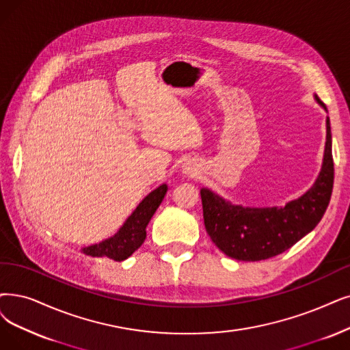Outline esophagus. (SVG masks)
<instances>
[{
    "label": "esophagus",
    "mask_w": 350,
    "mask_h": 350,
    "mask_svg": "<svg viewBox=\"0 0 350 350\" xmlns=\"http://www.w3.org/2000/svg\"><path fill=\"white\" fill-rule=\"evenodd\" d=\"M184 174L188 175V176H197L200 174V171H198L197 166L188 162V163L184 165Z\"/></svg>",
    "instance_id": "esophagus-1"
}]
</instances>
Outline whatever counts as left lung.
I'll use <instances>...</instances> for the list:
<instances>
[{
  "label": "left lung",
  "instance_id": "obj_1",
  "mask_svg": "<svg viewBox=\"0 0 350 350\" xmlns=\"http://www.w3.org/2000/svg\"><path fill=\"white\" fill-rule=\"evenodd\" d=\"M317 102L321 105L316 96ZM334 179L330 120L321 171L313 187L283 208L232 205L209 189H201L204 222L213 243L231 258L260 261L284 253L309 234L326 213Z\"/></svg>",
  "mask_w": 350,
  "mask_h": 350
}]
</instances>
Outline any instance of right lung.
<instances>
[{"label":"right lung","mask_w":350,"mask_h":350,"mask_svg":"<svg viewBox=\"0 0 350 350\" xmlns=\"http://www.w3.org/2000/svg\"><path fill=\"white\" fill-rule=\"evenodd\" d=\"M166 189V185H161L155 191H152L136 206L133 214L123 224V227L118 231V234L110 237L109 240L102 241L100 244L83 248V253L92 257H107L115 261H123L132 256L144 244L146 239V226L161 205Z\"/></svg>","instance_id":"1"}]
</instances>
